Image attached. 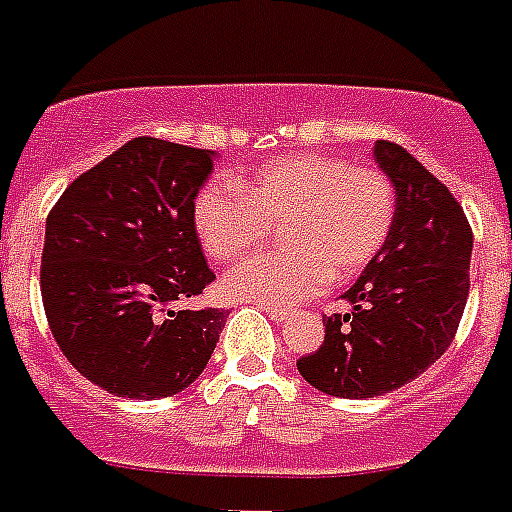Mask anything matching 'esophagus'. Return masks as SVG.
Here are the masks:
<instances>
[{"instance_id": "obj_1", "label": "esophagus", "mask_w": 512, "mask_h": 512, "mask_svg": "<svg viewBox=\"0 0 512 512\" xmlns=\"http://www.w3.org/2000/svg\"><path fill=\"white\" fill-rule=\"evenodd\" d=\"M264 309H267L269 317H272V320H277V322H285L290 317L288 309H277V306H264Z\"/></svg>"}]
</instances>
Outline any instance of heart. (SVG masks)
Listing matches in <instances>:
<instances>
[{
  "label": "heart",
  "instance_id": "1",
  "mask_svg": "<svg viewBox=\"0 0 512 512\" xmlns=\"http://www.w3.org/2000/svg\"><path fill=\"white\" fill-rule=\"evenodd\" d=\"M394 179L375 166L330 153L282 155L235 187L211 182L198 192L192 222L206 253L219 264L251 256L280 227L282 251L232 269V296L290 306L317 296L325 282L362 275L394 230Z\"/></svg>",
  "mask_w": 512,
  "mask_h": 512
}]
</instances>
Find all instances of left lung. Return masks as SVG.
Here are the masks:
<instances>
[{
  "instance_id": "left-lung-1",
  "label": "left lung",
  "mask_w": 512,
  "mask_h": 512,
  "mask_svg": "<svg viewBox=\"0 0 512 512\" xmlns=\"http://www.w3.org/2000/svg\"><path fill=\"white\" fill-rule=\"evenodd\" d=\"M372 155L396 185L394 230L343 293L351 312L322 314L325 341L296 362L306 383L338 399L383 396L428 370L455 341L470 290L463 206L402 145L378 140Z\"/></svg>"
}]
</instances>
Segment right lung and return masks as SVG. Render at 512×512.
<instances>
[{
	"mask_svg": "<svg viewBox=\"0 0 512 512\" xmlns=\"http://www.w3.org/2000/svg\"><path fill=\"white\" fill-rule=\"evenodd\" d=\"M214 155L137 137L84 171L47 216L42 304L57 346L124 399L185 391L214 354L227 309H182L216 280L192 222Z\"/></svg>",
	"mask_w": 512,
	"mask_h": 512,
	"instance_id": "add662e5",
	"label": "right lung"
}]
</instances>
